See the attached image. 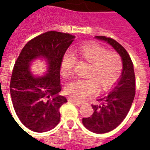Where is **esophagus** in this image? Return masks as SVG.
Wrapping results in <instances>:
<instances>
[{"label":"esophagus","instance_id":"obj_1","mask_svg":"<svg viewBox=\"0 0 150 150\" xmlns=\"http://www.w3.org/2000/svg\"><path fill=\"white\" fill-rule=\"evenodd\" d=\"M68 101H69L70 103H75V104L77 105V106H80V105H82V102H80V101H78V100H75V99H73L72 98H68Z\"/></svg>","mask_w":150,"mask_h":150}]
</instances>
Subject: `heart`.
Masks as SVG:
<instances>
[{"label":"heart","instance_id":"heart-1","mask_svg":"<svg viewBox=\"0 0 150 150\" xmlns=\"http://www.w3.org/2000/svg\"><path fill=\"white\" fill-rule=\"evenodd\" d=\"M75 54L82 61L90 64L86 77L89 79H75L66 86V93L75 99H81L97 92L108 90L120 79L122 72V61L119 54L108 51L96 42L81 46ZM75 67V57L66 53L62 58L60 71L63 77H70Z\"/></svg>","mask_w":150,"mask_h":150}]
</instances>
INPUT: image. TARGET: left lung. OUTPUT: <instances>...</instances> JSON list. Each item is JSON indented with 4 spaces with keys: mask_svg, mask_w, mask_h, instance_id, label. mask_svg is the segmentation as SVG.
I'll return each mask as SVG.
<instances>
[{
    "mask_svg": "<svg viewBox=\"0 0 150 150\" xmlns=\"http://www.w3.org/2000/svg\"><path fill=\"white\" fill-rule=\"evenodd\" d=\"M95 38L112 46L121 56L123 64L122 75L112 92L98 99L99 104L92 105L93 113L91 117L82 119L88 130L103 134L114 130L126 118L135 98V77L131 57L119 42L105 36Z\"/></svg>",
    "mask_w": 150,
    "mask_h": 150,
    "instance_id": "8db88e82",
    "label": "left lung"
}]
</instances>
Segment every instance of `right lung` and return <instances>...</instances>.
<instances>
[{
    "label": "right lung",
    "instance_id": "1",
    "mask_svg": "<svg viewBox=\"0 0 150 150\" xmlns=\"http://www.w3.org/2000/svg\"><path fill=\"white\" fill-rule=\"evenodd\" d=\"M75 38L57 31L44 33L28 41L15 62L10 84L11 100L20 122L31 131H50L60 122V108L67 103L59 94L61 61ZM38 58L46 59L49 68L45 76L37 77L29 67Z\"/></svg>",
    "mask_w": 150,
    "mask_h": 150
}]
</instances>
